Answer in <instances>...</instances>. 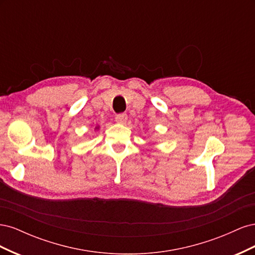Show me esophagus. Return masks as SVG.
Listing matches in <instances>:
<instances>
[{
  "label": "esophagus",
  "instance_id": "obj_1",
  "mask_svg": "<svg viewBox=\"0 0 255 255\" xmlns=\"http://www.w3.org/2000/svg\"><path fill=\"white\" fill-rule=\"evenodd\" d=\"M115 119L118 123H126L128 120V115L127 114H118V115H116Z\"/></svg>",
  "mask_w": 255,
  "mask_h": 255
}]
</instances>
